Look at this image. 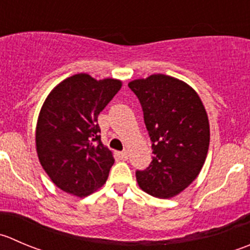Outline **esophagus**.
<instances>
[{"label": "esophagus", "mask_w": 250, "mask_h": 250, "mask_svg": "<svg viewBox=\"0 0 250 250\" xmlns=\"http://www.w3.org/2000/svg\"><path fill=\"white\" fill-rule=\"evenodd\" d=\"M118 156H120V159H122V160H127L128 159V151L127 150H123V151L118 152Z\"/></svg>", "instance_id": "esophagus-1"}]
</instances>
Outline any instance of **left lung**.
<instances>
[{
	"label": "left lung",
	"mask_w": 250,
	"mask_h": 250,
	"mask_svg": "<svg viewBox=\"0 0 250 250\" xmlns=\"http://www.w3.org/2000/svg\"><path fill=\"white\" fill-rule=\"evenodd\" d=\"M137 95L151 140L149 166L135 172L138 184L156 198L181 193L199 174L210 142L207 111L188 84L152 74L128 84Z\"/></svg>",
	"instance_id": "8db88e82"
}]
</instances>
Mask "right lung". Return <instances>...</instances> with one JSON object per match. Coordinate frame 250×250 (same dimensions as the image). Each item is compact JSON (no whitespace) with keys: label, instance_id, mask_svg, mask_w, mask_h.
Wrapping results in <instances>:
<instances>
[{"label":"right lung","instance_id":"obj_1","mask_svg":"<svg viewBox=\"0 0 250 250\" xmlns=\"http://www.w3.org/2000/svg\"><path fill=\"white\" fill-rule=\"evenodd\" d=\"M117 79L79 73L61 82L41 107L36 151L41 166L64 192L86 197L106 182L115 159L101 143L98 116L118 93Z\"/></svg>","mask_w":250,"mask_h":250}]
</instances>
